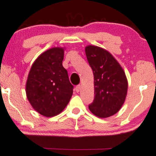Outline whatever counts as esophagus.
<instances>
[{"label":"esophagus","instance_id":"obj_1","mask_svg":"<svg viewBox=\"0 0 156 156\" xmlns=\"http://www.w3.org/2000/svg\"><path fill=\"white\" fill-rule=\"evenodd\" d=\"M80 89V85H78V86H76V92H79Z\"/></svg>","mask_w":156,"mask_h":156}]
</instances>
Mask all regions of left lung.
<instances>
[{
	"instance_id": "obj_1",
	"label": "left lung",
	"mask_w": 156,
	"mask_h": 156,
	"mask_svg": "<svg viewBox=\"0 0 156 156\" xmlns=\"http://www.w3.org/2000/svg\"><path fill=\"white\" fill-rule=\"evenodd\" d=\"M85 52L94 73V99L89 105L94 115L108 118L119 111L125 102L128 81L125 72L110 52L96 46Z\"/></svg>"
}]
</instances>
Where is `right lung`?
<instances>
[{"label":"right lung","mask_w":156,"mask_h":156,"mask_svg":"<svg viewBox=\"0 0 156 156\" xmlns=\"http://www.w3.org/2000/svg\"><path fill=\"white\" fill-rule=\"evenodd\" d=\"M63 59V48H50L35 59L28 74V101L34 110L46 117L59 114L73 95V86L62 66Z\"/></svg>","instance_id":"obj_1"}]
</instances>
